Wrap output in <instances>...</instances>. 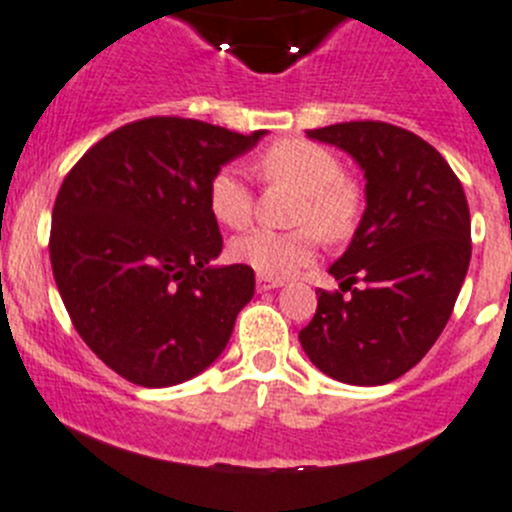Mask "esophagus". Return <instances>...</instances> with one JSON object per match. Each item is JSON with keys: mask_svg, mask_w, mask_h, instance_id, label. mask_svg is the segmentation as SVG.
<instances>
[{"mask_svg": "<svg viewBox=\"0 0 512 512\" xmlns=\"http://www.w3.org/2000/svg\"><path fill=\"white\" fill-rule=\"evenodd\" d=\"M283 285V280H272V278H265V275H257V290L260 293H265V290H275Z\"/></svg>", "mask_w": 512, "mask_h": 512, "instance_id": "34e87169", "label": "esophagus"}]
</instances>
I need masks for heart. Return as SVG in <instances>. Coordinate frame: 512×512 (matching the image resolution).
<instances>
[{"mask_svg": "<svg viewBox=\"0 0 512 512\" xmlns=\"http://www.w3.org/2000/svg\"><path fill=\"white\" fill-rule=\"evenodd\" d=\"M262 181H280L300 191L290 232L252 229L232 242V257L260 275L283 280L310 265L318 255L321 234L326 240H346L364 207V191L353 176L343 174L331 148L305 138H283L255 159ZM209 214L229 229L250 224L255 199L240 169L224 166L207 184Z\"/></svg>", "mask_w": 512, "mask_h": 512, "instance_id": "b5f03b06", "label": "heart"}]
</instances>
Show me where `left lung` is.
<instances>
[{
	"label": "left lung",
	"mask_w": 512,
	"mask_h": 512,
	"mask_svg": "<svg viewBox=\"0 0 512 512\" xmlns=\"http://www.w3.org/2000/svg\"><path fill=\"white\" fill-rule=\"evenodd\" d=\"M308 136L358 161L366 212L331 265L341 290H318L300 343L331 379L389 384L427 356L465 283L472 255L465 189L437 148L407 128L348 121Z\"/></svg>",
	"instance_id": "8db88e82"
}]
</instances>
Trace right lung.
I'll return each mask as SVG.
<instances>
[{
	"instance_id": "1",
	"label": "right lung",
	"mask_w": 512,
	"mask_h": 512,
	"mask_svg": "<svg viewBox=\"0 0 512 512\" xmlns=\"http://www.w3.org/2000/svg\"><path fill=\"white\" fill-rule=\"evenodd\" d=\"M250 136L194 118L126 123L68 171L52 207L50 262L70 321L108 369L174 386L224 351L255 295L250 265L222 252L207 184Z\"/></svg>"
}]
</instances>
